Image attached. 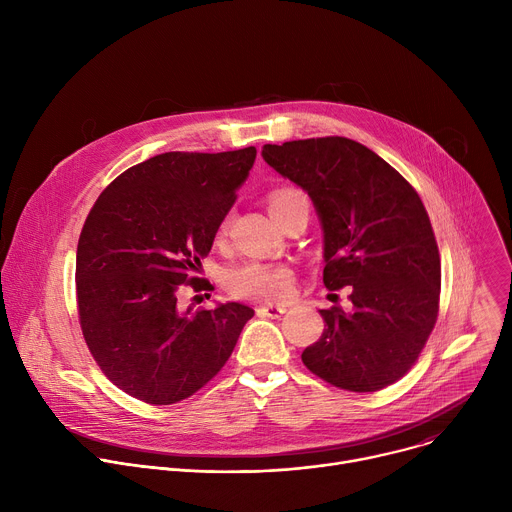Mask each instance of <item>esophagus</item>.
Wrapping results in <instances>:
<instances>
[{"label":"esophagus","mask_w":512,"mask_h":512,"mask_svg":"<svg viewBox=\"0 0 512 512\" xmlns=\"http://www.w3.org/2000/svg\"><path fill=\"white\" fill-rule=\"evenodd\" d=\"M261 316H267V318H281L283 314H285V308L283 306H261L259 310H257Z\"/></svg>","instance_id":"1"}]
</instances>
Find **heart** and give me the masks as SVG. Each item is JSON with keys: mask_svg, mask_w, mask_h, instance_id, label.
<instances>
[{"mask_svg": "<svg viewBox=\"0 0 512 512\" xmlns=\"http://www.w3.org/2000/svg\"><path fill=\"white\" fill-rule=\"evenodd\" d=\"M298 204L308 206V198L294 188H279L269 196V210L277 223ZM229 231V218L218 227V237H225ZM296 283V273L283 263H259L251 261L229 271L227 287L237 298H249L259 302H283L291 296Z\"/></svg>", "mask_w": 512, "mask_h": 512, "instance_id": "1", "label": "heart"}]
</instances>
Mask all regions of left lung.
<instances>
[{
  "mask_svg": "<svg viewBox=\"0 0 512 512\" xmlns=\"http://www.w3.org/2000/svg\"><path fill=\"white\" fill-rule=\"evenodd\" d=\"M261 154L318 210L324 285H350V312L320 310L326 328L302 352L308 371L354 393L393 385L419 358L440 312V251L419 194L346 137L267 143Z\"/></svg>",
  "mask_w": 512,
  "mask_h": 512,
  "instance_id": "1",
  "label": "left lung"
}]
</instances>
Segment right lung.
Wrapping results in <instances>:
<instances>
[{
	"instance_id": "add662e5",
	"label": "right lung",
	"mask_w": 512,
	"mask_h": 512,
	"mask_svg": "<svg viewBox=\"0 0 512 512\" xmlns=\"http://www.w3.org/2000/svg\"><path fill=\"white\" fill-rule=\"evenodd\" d=\"M255 156V148L154 156L117 176L87 216L77 247L81 330L105 377L143 403L172 405L202 389L255 314L237 302L180 306L184 285L214 289L192 273Z\"/></svg>"
}]
</instances>
